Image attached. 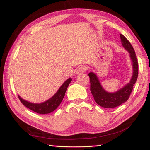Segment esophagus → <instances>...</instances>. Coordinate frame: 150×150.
Masks as SVG:
<instances>
[{
	"label": "esophagus",
	"instance_id": "obj_1",
	"mask_svg": "<svg viewBox=\"0 0 150 150\" xmlns=\"http://www.w3.org/2000/svg\"><path fill=\"white\" fill-rule=\"evenodd\" d=\"M86 70V67L84 66H79L76 69V73L77 75H81V73H84Z\"/></svg>",
	"mask_w": 150,
	"mask_h": 150
}]
</instances>
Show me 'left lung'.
<instances>
[{"label":"left lung","mask_w":150,"mask_h":150,"mask_svg":"<svg viewBox=\"0 0 150 150\" xmlns=\"http://www.w3.org/2000/svg\"><path fill=\"white\" fill-rule=\"evenodd\" d=\"M123 47L129 53L133 66V75L130 81L124 87L113 93L106 91L102 86L97 76L93 72L88 73L90 78V91L94 97L95 103L105 108H113L120 106L128 100L138 77V61L135 50L128 40L123 35L120 34Z\"/></svg>","instance_id":"1"}]
</instances>
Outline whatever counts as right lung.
Masks as SVG:
<instances>
[{"label":"right lung","instance_id":"add662e5","mask_svg":"<svg viewBox=\"0 0 150 150\" xmlns=\"http://www.w3.org/2000/svg\"><path fill=\"white\" fill-rule=\"evenodd\" d=\"M71 81V78H69L68 79H67L53 97L49 98L46 101L43 102V103H30V102L24 100L19 95H18V97L21 103L25 106L29 108L31 110L35 111V112L39 114L50 113L53 112L54 110H55L58 108L60 104L61 103V102L63 100V98L64 97L67 88H68V86Z\"/></svg>","mask_w":150,"mask_h":150}]
</instances>
